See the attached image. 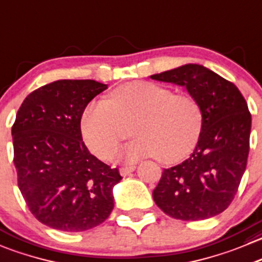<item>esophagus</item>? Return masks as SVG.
Masks as SVG:
<instances>
[{
	"label": "esophagus",
	"mask_w": 262,
	"mask_h": 262,
	"mask_svg": "<svg viewBox=\"0 0 262 262\" xmlns=\"http://www.w3.org/2000/svg\"><path fill=\"white\" fill-rule=\"evenodd\" d=\"M134 169H136V166H121L120 167V174L123 175V177H125V175L130 174L132 171H134Z\"/></svg>",
	"instance_id": "1"
}]
</instances>
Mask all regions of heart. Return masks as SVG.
<instances>
[{"label":"heart","mask_w":262,"mask_h":262,"mask_svg":"<svg viewBox=\"0 0 262 262\" xmlns=\"http://www.w3.org/2000/svg\"><path fill=\"white\" fill-rule=\"evenodd\" d=\"M204 125L200 101L154 82H132L115 88L107 101H95L83 111L80 129L91 151L100 159L114 156L120 142L126 160L155 156L172 164L193 151Z\"/></svg>","instance_id":"obj_1"}]
</instances>
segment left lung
Returning <instances> with one entry per match:
<instances>
[{"instance_id":"1","label":"left lung","mask_w":262,"mask_h":262,"mask_svg":"<svg viewBox=\"0 0 262 262\" xmlns=\"http://www.w3.org/2000/svg\"><path fill=\"white\" fill-rule=\"evenodd\" d=\"M184 85L200 101L204 125L193 154L164 169L154 200L178 220H204L222 214L238 192L250 151L251 113L242 93L216 73L188 63L151 75Z\"/></svg>"}]
</instances>
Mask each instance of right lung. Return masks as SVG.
I'll use <instances>...</instances> for the list:
<instances>
[{"instance_id": "obj_1", "label": "right lung", "mask_w": 262, "mask_h": 262, "mask_svg": "<svg viewBox=\"0 0 262 262\" xmlns=\"http://www.w3.org/2000/svg\"><path fill=\"white\" fill-rule=\"evenodd\" d=\"M107 85L61 79L33 91L12 125L17 185L33 216L62 232H84L114 209L118 167L93 156L82 138L80 119Z\"/></svg>"}]
</instances>
